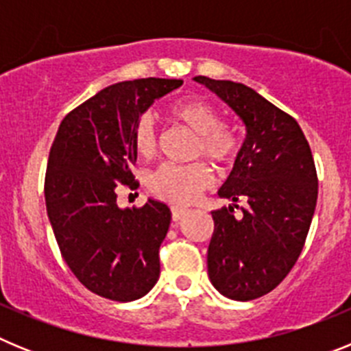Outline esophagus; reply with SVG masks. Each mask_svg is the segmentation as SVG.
<instances>
[{
	"instance_id": "1",
	"label": "esophagus",
	"mask_w": 351,
	"mask_h": 351,
	"mask_svg": "<svg viewBox=\"0 0 351 351\" xmlns=\"http://www.w3.org/2000/svg\"><path fill=\"white\" fill-rule=\"evenodd\" d=\"M186 214L184 209H179V207H172V221H179Z\"/></svg>"
}]
</instances>
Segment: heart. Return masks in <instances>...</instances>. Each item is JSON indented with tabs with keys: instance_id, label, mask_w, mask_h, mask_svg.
Listing matches in <instances>:
<instances>
[{
	"instance_id": "1",
	"label": "heart",
	"mask_w": 351,
	"mask_h": 351,
	"mask_svg": "<svg viewBox=\"0 0 351 351\" xmlns=\"http://www.w3.org/2000/svg\"><path fill=\"white\" fill-rule=\"evenodd\" d=\"M169 114L179 125L197 135L193 158L206 156L213 163L225 167L239 153V137L234 128L223 125L219 110L202 98H182L170 105ZM132 142L142 160H151L158 153V133L153 117L141 116L133 126ZM213 184V172L202 161L190 165H163L149 178V191L172 206H188Z\"/></svg>"
}]
</instances>
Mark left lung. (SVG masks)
<instances>
[{"instance_id":"8db88e82","label":"left lung","mask_w":351,"mask_h":351,"mask_svg":"<svg viewBox=\"0 0 351 351\" xmlns=\"http://www.w3.org/2000/svg\"><path fill=\"white\" fill-rule=\"evenodd\" d=\"M195 80L243 119L246 138L218 195L234 206L213 210L207 272L214 288L234 300L274 290L295 265L318 198L311 149L299 123L255 89L232 80ZM239 202L241 219L233 216Z\"/></svg>"}]
</instances>
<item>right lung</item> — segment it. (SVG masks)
Wrapping results in <instances>:
<instances>
[{"label": "right lung", "instance_id": "obj_1", "mask_svg": "<svg viewBox=\"0 0 351 351\" xmlns=\"http://www.w3.org/2000/svg\"><path fill=\"white\" fill-rule=\"evenodd\" d=\"M178 79L117 82L73 108L56 133L45 173V206L61 255L96 295L141 299L160 278V246L170 209L117 207V182L137 188L132 133L154 100L178 89Z\"/></svg>", "mask_w": 351, "mask_h": 351}]
</instances>
